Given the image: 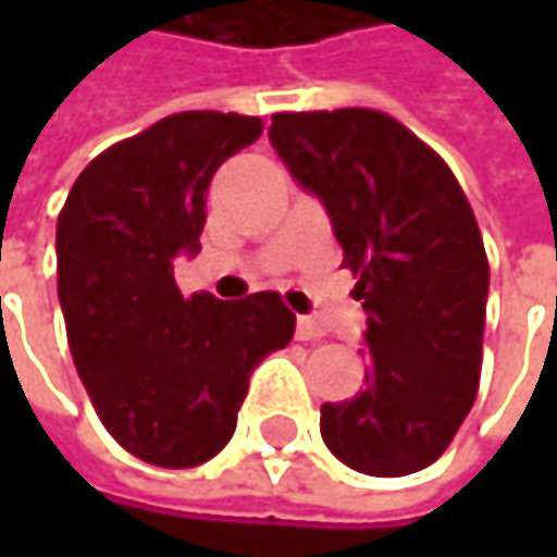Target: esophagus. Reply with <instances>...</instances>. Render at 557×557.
Here are the masks:
<instances>
[{
  "label": "esophagus",
  "instance_id": "34e87169",
  "mask_svg": "<svg viewBox=\"0 0 557 557\" xmlns=\"http://www.w3.org/2000/svg\"><path fill=\"white\" fill-rule=\"evenodd\" d=\"M322 335H325V329L315 319H309V315H299L296 319V338L299 342H319Z\"/></svg>",
  "mask_w": 557,
  "mask_h": 557
}]
</instances>
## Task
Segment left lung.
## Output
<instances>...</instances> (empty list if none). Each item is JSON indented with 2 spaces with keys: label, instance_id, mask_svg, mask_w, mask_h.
<instances>
[{
  "label": "left lung",
  "instance_id": "1",
  "mask_svg": "<svg viewBox=\"0 0 557 557\" xmlns=\"http://www.w3.org/2000/svg\"><path fill=\"white\" fill-rule=\"evenodd\" d=\"M271 145L312 193L368 312L364 389L322 403L329 451L371 478L429 468L474 406L491 268L448 164L374 109L280 112Z\"/></svg>",
  "mask_w": 557,
  "mask_h": 557
}]
</instances>
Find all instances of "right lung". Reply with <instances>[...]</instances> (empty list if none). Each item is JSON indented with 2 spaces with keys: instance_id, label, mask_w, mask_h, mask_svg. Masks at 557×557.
Returning a JSON list of instances; mask_svg holds the SVG:
<instances>
[{
  "instance_id": "1",
  "label": "right lung",
  "mask_w": 557,
  "mask_h": 557,
  "mask_svg": "<svg viewBox=\"0 0 557 557\" xmlns=\"http://www.w3.org/2000/svg\"><path fill=\"white\" fill-rule=\"evenodd\" d=\"M261 119L180 112L83 170L57 219V296L76 374L109 435L158 468H196L235 435L251 371L286 348L277 293L222 302L180 293L199 251L206 189Z\"/></svg>"
}]
</instances>
